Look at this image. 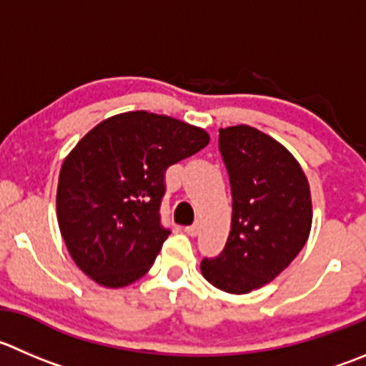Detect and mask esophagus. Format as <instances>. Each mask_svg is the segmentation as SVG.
<instances>
[{
  "instance_id": "obj_1",
  "label": "esophagus",
  "mask_w": 366,
  "mask_h": 366,
  "mask_svg": "<svg viewBox=\"0 0 366 366\" xmlns=\"http://www.w3.org/2000/svg\"><path fill=\"white\" fill-rule=\"evenodd\" d=\"M186 234H189V236H198V234H200V223H193V225L186 227Z\"/></svg>"
}]
</instances>
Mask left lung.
Here are the masks:
<instances>
[{"label": "left lung", "mask_w": 366, "mask_h": 366, "mask_svg": "<svg viewBox=\"0 0 366 366\" xmlns=\"http://www.w3.org/2000/svg\"><path fill=\"white\" fill-rule=\"evenodd\" d=\"M232 193V222L222 254L202 275L234 295L268 285L299 255L313 222L306 173L279 141L248 125L219 129Z\"/></svg>", "instance_id": "left-lung-1"}]
</instances>
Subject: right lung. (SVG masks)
<instances>
[{
  "label": "right lung",
  "instance_id": "obj_1",
  "mask_svg": "<svg viewBox=\"0 0 366 366\" xmlns=\"http://www.w3.org/2000/svg\"><path fill=\"white\" fill-rule=\"evenodd\" d=\"M207 143L204 129L147 111L104 119L78 141L60 168L56 219L85 275L105 288L143 277L169 234L159 214L166 169Z\"/></svg>",
  "mask_w": 366,
  "mask_h": 366
}]
</instances>
